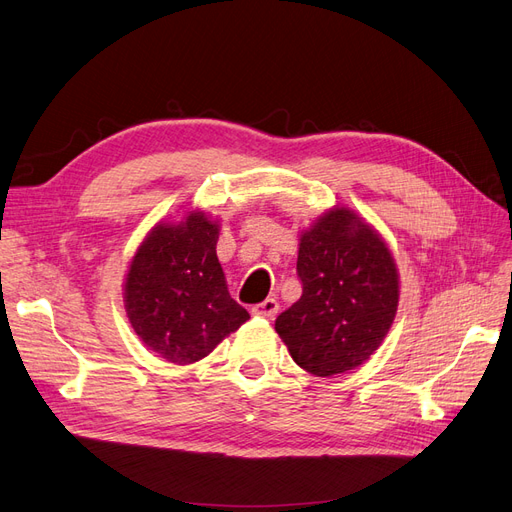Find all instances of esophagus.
<instances>
[{"instance_id":"obj_1","label":"esophagus","mask_w":512,"mask_h":512,"mask_svg":"<svg viewBox=\"0 0 512 512\" xmlns=\"http://www.w3.org/2000/svg\"><path fill=\"white\" fill-rule=\"evenodd\" d=\"M251 312H253V315H255V317H263V319H272V317H276V312H278V302H276L274 298H268V300H263V302L255 304Z\"/></svg>"}]
</instances>
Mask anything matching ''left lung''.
Returning <instances> with one entry per match:
<instances>
[{
    "mask_svg": "<svg viewBox=\"0 0 512 512\" xmlns=\"http://www.w3.org/2000/svg\"><path fill=\"white\" fill-rule=\"evenodd\" d=\"M302 298L276 319L295 364L315 376L355 370L381 346L398 312L400 276L381 234L332 208L300 238Z\"/></svg>",
    "mask_w": 512,
    "mask_h": 512,
    "instance_id": "8db88e82",
    "label": "left lung"
}]
</instances>
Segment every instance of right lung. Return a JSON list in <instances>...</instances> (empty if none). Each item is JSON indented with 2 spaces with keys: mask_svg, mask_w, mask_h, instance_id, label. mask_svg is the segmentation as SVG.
I'll return each instance as SVG.
<instances>
[{
  "mask_svg": "<svg viewBox=\"0 0 512 512\" xmlns=\"http://www.w3.org/2000/svg\"><path fill=\"white\" fill-rule=\"evenodd\" d=\"M217 240L219 221L195 210L178 223L155 225L129 263V323L146 349L170 364L204 359L251 319L227 291Z\"/></svg>",
  "mask_w": 512,
  "mask_h": 512,
  "instance_id": "right-lung-1",
  "label": "right lung"
}]
</instances>
